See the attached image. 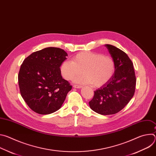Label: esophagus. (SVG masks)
Wrapping results in <instances>:
<instances>
[{
	"label": "esophagus",
	"mask_w": 156,
	"mask_h": 156,
	"mask_svg": "<svg viewBox=\"0 0 156 156\" xmlns=\"http://www.w3.org/2000/svg\"><path fill=\"white\" fill-rule=\"evenodd\" d=\"M73 87H75V88H78V89H80V88H81V87H82V86H80V85L74 84V85H73Z\"/></svg>",
	"instance_id": "obj_1"
}]
</instances>
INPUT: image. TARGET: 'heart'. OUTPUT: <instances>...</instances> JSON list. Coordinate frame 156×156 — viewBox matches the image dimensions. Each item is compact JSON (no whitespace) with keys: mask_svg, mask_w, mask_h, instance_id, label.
<instances>
[{"mask_svg":"<svg viewBox=\"0 0 156 156\" xmlns=\"http://www.w3.org/2000/svg\"><path fill=\"white\" fill-rule=\"evenodd\" d=\"M115 68V62L111 57L84 51L75 55L73 60L63 61L60 66V72L65 80H72L81 75L83 71L84 75L76 78L75 82L101 87L112 77Z\"/></svg>","mask_w":156,"mask_h":156,"instance_id":"1","label":"heart"}]
</instances>
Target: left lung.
Instances as JSON below:
<instances>
[{
  "label": "left lung",
  "mask_w": 156,
  "mask_h": 156,
  "mask_svg": "<svg viewBox=\"0 0 156 156\" xmlns=\"http://www.w3.org/2000/svg\"><path fill=\"white\" fill-rule=\"evenodd\" d=\"M115 62V72L111 79L94 91L90 108L101 115L115 114L134 96L136 76L133 64L127 54L110 44L105 46Z\"/></svg>",
  "instance_id": "8db88e82"
}]
</instances>
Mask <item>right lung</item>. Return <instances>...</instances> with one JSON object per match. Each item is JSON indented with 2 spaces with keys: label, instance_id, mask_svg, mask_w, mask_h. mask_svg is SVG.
<instances>
[{
  "label": "right lung",
  "instance_id": "obj_1",
  "mask_svg": "<svg viewBox=\"0 0 156 156\" xmlns=\"http://www.w3.org/2000/svg\"><path fill=\"white\" fill-rule=\"evenodd\" d=\"M66 56L63 49L47 48L32 53L21 64L18 77L20 93L34 112L46 115L61 108L72 87L60 72Z\"/></svg>",
  "mask_w": 156,
  "mask_h": 156
}]
</instances>
